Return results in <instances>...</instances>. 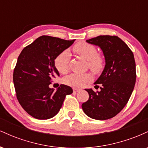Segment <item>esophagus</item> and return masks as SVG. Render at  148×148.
<instances>
[{
	"label": "esophagus",
	"instance_id": "obj_1",
	"mask_svg": "<svg viewBox=\"0 0 148 148\" xmlns=\"http://www.w3.org/2000/svg\"><path fill=\"white\" fill-rule=\"evenodd\" d=\"M80 90H81V89H79V88H73V91L74 92H79Z\"/></svg>",
	"mask_w": 148,
	"mask_h": 148
}]
</instances>
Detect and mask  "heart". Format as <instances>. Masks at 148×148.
I'll return each mask as SVG.
<instances>
[{
    "instance_id": "heart-1",
    "label": "heart",
    "mask_w": 148,
    "mask_h": 148,
    "mask_svg": "<svg viewBox=\"0 0 148 148\" xmlns=\"http://www.w3.org/2000/svg\"><path fill=\"white\" fill-rule=\"evenodd\" d=\"M74 51L78 55L88 60V67L92 72H99L103 67V58L97 53L95 47L90 44L81 42L74 46ZM69 62V53L64 51L58 55L54 60L56 68L61 74H66L68 72ZM92 76L89 73L85 74H72L64 79V83L73 88H81L86 83L91 81Z\"/></svg>"
}]
</instances>
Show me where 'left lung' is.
I'll return each instance as SVG.
<instances>
[{
  "instance_id": "left-lung-1",
  "label": "left lung",
  "mask_w": 148,
  "mask_h": 148,
  "mask_svg": "<svg viewBox=\"0 0 148 148\" xmlns=\"http://www.w3.org/2000/svg\"><path fill=\"white\" fill-rule=\"evenodd\" d=\"M86 42L101 49L106 64L95 82L101 84V90L85 89L89 94V99L82 103V108L90 118L108 120L123 109L134 90L136 79L134 54L117 36L100 35Z\"/></svg>"
}]
</instances>
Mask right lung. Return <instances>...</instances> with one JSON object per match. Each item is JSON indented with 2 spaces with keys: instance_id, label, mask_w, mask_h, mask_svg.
<instances>
[{
  "instance_id": "right-lung-1",
  "label": "right lung",
  "mask_w": 148,
  "mask_h": 148,
  "mask_svg": "<svg viewBox=\"0 0 148 148\" xmlns=\"http://www.w3.org/2000/svg\"><path fill=\"white\" fill-rule=\"evenodd\" d=\"M75 40L43 35L22 50L13 74L17 99L22 108L38 120H47L58 113L72 88L61 84L56 91L49 88L51 79L60 76L54 60Z\"/></svg>"
}]
</instances>
